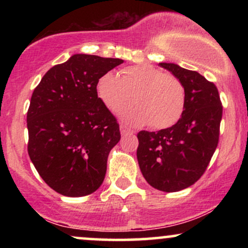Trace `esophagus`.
I'll return each instance as SVG.
<instances>
[{
    "label": "esophagus",
    "instance_id": "1",
    "mask_svg": "<svg viewBox=\"0 0 248 248\" xmlns=\"http://www.w3.org/2000/svg\"><path fill=\"white\" fill-rule=\"evenodd\" d=\"M120 130H121V134L122 135H127V134H134L135 132L132 129V128L127 127L126 124H121L120 126Z\"/></svg>",
    "mask_w": 248,
    "mask_h": 248
}]
</instances>
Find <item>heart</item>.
I'll list each match as a JSON object with an SVG mask.
<instances>
[{
    "instance_id": "b5f03b06",
    "label": "heart",
    "mask_w": 248,
    "mask_h": 248,
    "mask_svg": "<svg viewBox=\"0 0 248 248\" xmlns=\"http://www.w3.org/2000/svg\"><path fill=\"white\" fill-rule=\"evenodd\" d=\"M99 99L112 112L124 110L121 118L132 124H149L164 129L177 124L186 109V88L177 77L152 65L127 66L121 77L104 73L96 82Z\"/></svg>"
}]
</instances>
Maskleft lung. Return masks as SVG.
Listing matches in <instances>:
<instances>
[{
    "label": "left lung",
    "mask_w": 248,
    "mask_h": 248,
    "mask_svg": "<svg viewBox=\"0 0 248 248\" xmlns=\"http://www.w3.org/2000/svg\"><path fill=\"white\" fill-rule=\"evenodd\" d=\"M186 88V109L177 124L138 134L139 166L155 189L175 192L195 184L205 172L219 142L223 106L218 88L196 71L160 62Z\"/></svg>",
    "instance_id": "8db88e82"
}]
</instances>
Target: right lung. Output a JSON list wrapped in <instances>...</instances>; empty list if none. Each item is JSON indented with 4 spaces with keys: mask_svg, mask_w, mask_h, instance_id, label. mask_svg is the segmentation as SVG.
Returning <instances> with one entry per match:
<instances>
[{
    "mask_svg": "<svg viewBox=\"0 0 248 248\" xmlns=\"http://www.w3.org/2000/svg\"><path fill=\"white\" fill-rule=\"evenodd\" d=\"M124 62L75 55L45 73L27 114L28 153L45 183L61 195L81 197L104 182L110 149L120 141L115 116L98 98V79Z\"/></svg>",
    "mask_w": 248,
    "mask_h": 248,
    "instance_id": "obj_1",
    "label": "right lung"
}]
</instances>
